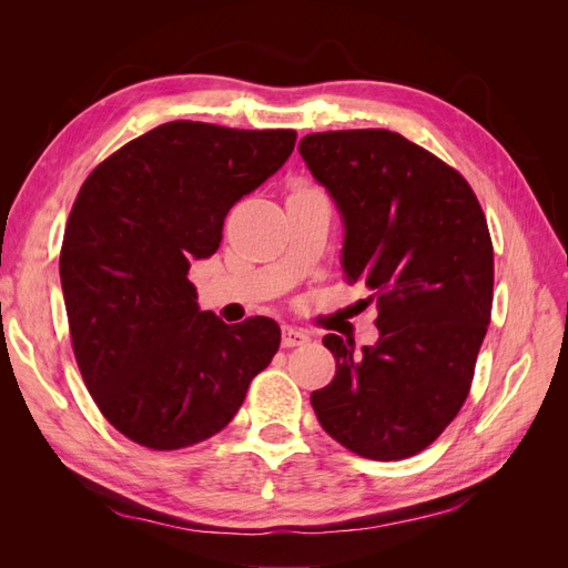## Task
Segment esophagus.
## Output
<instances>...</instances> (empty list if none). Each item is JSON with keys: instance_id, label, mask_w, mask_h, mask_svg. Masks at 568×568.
<instances>
[{"instance_id": "34e87169", "label": "esophagus", "mask_w": 568, "mask_h": 568, "mask_svg": "<svg viewBox=\"0 0 568 568\" xmlns=\"http://www.w3.org/2000/svg\"><path fill=\"white\" fill-rule=\"evenodd\" d=\"M307 343H311V336H307L303 329H294V326H284L282 329L284 348H298V346H307Z\"/></svg>"}]
</instances>
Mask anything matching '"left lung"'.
Here are the masks:
<instances>
[{
  "label": "left lung",
  "mask_w": 568,
  "mask_h": 568,
  "mask_svg": "<svg viewBox=\"0 0 568 568\" xmlns=\"http://www.w3.org/2000/svg\"><path fill=\"white\" fill-rule=\"evenodd\" d=\"M298 153L341 215L343 274L379 311V341L359 355L355 341L322 338L336 376L313 390V409L359 457L417 455L467 400L490 322L484 211L457 170L398 132H315Z\"/></svg>",
  "instance_id": "obj_1"
}]
</instances>
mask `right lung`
<instances>
[{
  "mask_svg": "<svg viewBox=\"0 0 568 568\" xmlns=\"http://www.w3.org/2000/svg\"><path fill=\"white\" fill-rule=\"evenodd\" d=\"M294 130L173 120L94 168L68 217L61 288L75 359L120 434L178 450L222 432L280 348V324H225L186 280L236 201L286 163Z\"/></svg>",
  "mask_w": 568,
  "mask_h": 568,
  "instance_id": "add662e5",
  "label": "right lung"
}]
</instances>
